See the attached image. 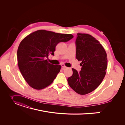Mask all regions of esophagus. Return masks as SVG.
<instances>
[{"instance_id": "esophagus-1", "label": "esophagus", "mask_w": 125, "mask_h": 125, "mask_svg": "<svg viewBox=\"0 0 125 125\" xmlns=\"http://www.w3.org/2000/svg\"><path fill=\"white\" fill-rule=\"evenodd\" d=\"M61 66H62V69L63 70V69H64L65 68H67V67L65 66V65H64V64H62V65H61Z\"/></svg>"}]
</instances>
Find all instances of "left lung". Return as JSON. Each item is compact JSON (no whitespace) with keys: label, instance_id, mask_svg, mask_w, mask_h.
Instances as JSON below:
<instances>
[{"label":"left lung","instance_id":"left-lung-1","mask_svg":"<svg viewBox=\"0 0 125 125\" xmlns=\"http://www.w3.org/2000/svg\"><path fill=\"white\" fill-rule=\"evenodd\" d=\"M76 58L82 61L78 73L72 68L73 74L68 77L69 86L76 93L86 95L99 86L106 74L107 66L106 52L103 46L92 35L77 33Z\"/></svg>","mask_w":125,"mask_h":125}]
</instances>
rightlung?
<instances>
[{
  "mask_svg": "<svg viewBox=\"0 0 125 125\" xmlns=\"http://www.w3.org/2000/svg\"><path fill=\"white\" fill-rule=\"evenodd\" d=\"M73 37L71 34L39 30L31 33L21 42L17 51L18 66L31 88L42 90L53 82L61 66L49 63L45 58L50 54L54 55L58 43L66 42Z\"/></svg>",
  "mask_w": 125,
  "mask_h": 125,
  "instance_id": "right-lung-1",
  "label": "right lung"
}]
</instances>
